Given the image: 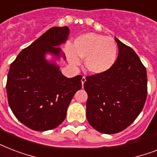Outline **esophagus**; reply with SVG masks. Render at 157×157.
I'll return each mask as SVG.
<instances>
[{"mask_svg":"<svg viewBox=\"0 0 157 157\" xmlns=\"http://www.w3.org/2000/svg\"><path fill=\"white\" fill-rule=\"evenodd\" d=\"M86 77H85V76H83V77H82V78H81V84H82V86H84V83H85V82H86Z\"/></svg>","mask_w":157,"mask_h":157,"instance_id":"1","label":"esophagus"}]
</instances>
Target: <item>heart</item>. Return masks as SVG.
Returning <instances> with one entry per match:
<instances>
[{"mask_svg": "<svg viewBox=\"0 0 157 157\" xmlns=\"http://www.w3.org/2000/svg\"><path fill=\"white\" fill-rule=\"evenodd\" d=\"M67 57L70 63L76 66L80 58H85V66L95 75L108 71L117 60V45L112 37L90 33L80 36L72 45H67Z\"/></svg>", "mask_w": 157, "mask_h": 157, "instance_id": "heart-1", "label": "heart"}]
</instances>
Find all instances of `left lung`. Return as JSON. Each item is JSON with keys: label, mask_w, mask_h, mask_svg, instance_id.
<instances>
[{"label": "left lung", "mask_w": 157, "mask_h": 157, "mask_svg": "<svg viewBox=\"0 0 157 157\" xmlns=\"http://www.w3.org/2000/svg\"><path fill=\"white\" fill-rule=\"evenodd\" d=\"M119 53L111 68L87 76L84 88L88 94L86 117L94 129L117 134L134 121L142 112L147 94V71L128 45L117 37Z\"/></svg>", "instance_id": "8db88e82"}]
</instances>
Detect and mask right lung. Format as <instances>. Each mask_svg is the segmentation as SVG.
Returning <instances> with one entry per match:
<instances>
[{
	"mask_svg": "<svg viewBox=\"0 0 157 157\" xmlns=\"http://www.w3.org/2000/svg\"><path fill=\"white\" fill-rule=\"evenodd\" d=\"M67 26L50 28L23 49L10 64L7 77L8 103L16 118L36 131L56 128L63 121L74 94L81 89V76L67 78L46 54L65 60L59 45L69 36Z\"/></svg>",
	"mask_w": 157,
	"mask_h": 157,
	"instance_id": "1",
	"label": "right lung"
}]
</instances>
